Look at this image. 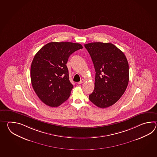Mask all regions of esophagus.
<instances>
[{"label":"esophagus","mask_w":157,"mask_h":157,"mask_svg":"<svg viewBox=\"0 0 157 157\" xmlns=\"http://www.w3.org/2000/svg\"><path fill=\"white\" fill-rule=\"evenodd\" d=\"M85 82V80H83V79H82V80L80 81V82H78V84H81V83H83Z\"/></svg>","instance_id":"esophagus-1"}]
</instances>
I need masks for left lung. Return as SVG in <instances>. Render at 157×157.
<instances>
[{"label": "left lung", "mask_w": 157, "mask_h": 157, "mask_svg": "<svg viewBox=\"0 0 157 157\" xmlns=\"http://www.w3.org/2000/svg\"><path fill=\"white\" fill-rule=\"evenodd\" d=\"M95 70V87L89 99L97 107L105 108L116 103L126 90L129 67L124 53L113 44H85Z\"/></svg>", "instance_id": "1"}]
</instances>
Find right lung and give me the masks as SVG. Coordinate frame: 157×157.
<instances>
[{
	"mask_svg": "<svg viewBox=\"0 0 157 157\" xmlns=\"http://www.w3.org/2000/svg\"><path fill=\"white\" fill-rule=\"evenodd\" d=\"M82 48L78 43L52 42L35 54L31 66V81L44 103L56 107L68 99L74 86L69 80L66 64L72 54Z\"/></svg>",
	"mask_w": 157,
	"mask_h": 157,
	"instance_id": "obj_1",
	"label": "right lung"
}]
</instances>
